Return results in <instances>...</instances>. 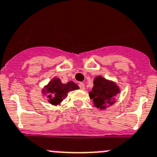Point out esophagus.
<instances>
[{
    "mask_svg": "<svg viewBox=\"0 0 157 157\" xmlns=\"http://www.w3.org/2000/svg\"><path fill=\"white\" fill-rule=\"evenodd\" d=\"M79 86H80V88L81 90H84V89H85V86H84V84H83V83H80V84H79Z\"/></svg>",
    "mask_w": 157,
    "mask_h": 157,
    "instance_id": "34e87169",
    "label": "esophagus"
}]
</instances>
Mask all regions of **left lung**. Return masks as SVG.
Returning <instances> with one entry per match:
<instances>
[{
	"mask_svg": "<svg viewBox=\"0 0 157 157\" xmlns=\"http://www.w3.org/2000/svg\"><path fill=\"white\" fill-rule=\"evenodd\" d=\"M121 90L116 83L102 76L94 78L93 88L89 92V97L93 99V104L99 110H105L115 103L116 96Z\"/></svg>",
	"mask_w": 157,
	"mask_h": 157,
	"instance_id": "8db88e82",
	"label": "left lung"
}]
</instances>
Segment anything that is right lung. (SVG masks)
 Wrapping results in <instances>:
<instances>
[{"mask_svg": "<svg viewBox=\"0 0 157 157\" xmlns=\"http://www.w3.org/2000/svg\"><path fill=\"white\" fill-rule=\"evenodd\" d=\"M79 89V86L73 81L63 84L59 78L56 77L49 81L42 89V94L46 95L48 102L54 106L61 104L63 99L68 95V92Z\"/></svg>", "mask_w": 157, "mask_h": 157, "instance_id": "add662e5", "label": "right lung"}]
</instances>
